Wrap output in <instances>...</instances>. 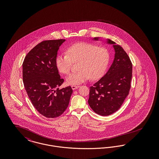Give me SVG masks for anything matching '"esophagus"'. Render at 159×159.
<instances>
[{
	"label": "esophagus",
	"instance_id": "obj_1",
	"mask_svg": "<svg viewBox=\"0 0 159 159\" xmlns=\"http://www.w3.org/2000/svg\"><path fill=\"white\" fill-rule=\"evenodd\" d=\"M78 88H79V86H75V85H72V86H71V88H72L73 90L77 89Z\"/></svg>",
	"mask_w": 159,
	"mask_h": 159
}]
</instances>
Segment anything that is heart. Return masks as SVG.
Wrapping results in <instances>:
<instances>
[{
  "instance_id": "1",
  "label": "heart",
  "mask_w": 159,
  "mask_h": 159,
  "mask_svg": "<svg viewBox=\"0 0 159 159\" xmlns=\"http://www.w3.org/2000/svg\"><path fill=\"white\" fill-rule=\"evenodd\" d=\"M110 61L108 51L94 44L80 42L70 46L66 55H59L56 58V66L63 74H68L73 62L77 63L79 71L70 75L66 79L68 84L77 85L89 78L97 80L103 75Z\"/></svg>"
}]
</instances>
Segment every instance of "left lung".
<instances>
[{
    "instance_id": "obj_1",
    "label": "left lung",
    "mask_w": 159,
    "mask_h": 159,
    "mask_svg": "<svg viewBox=\"0 0 159 159\" xmlns=\"http://www.w3.org/2000/svg\"><path fill=\"white\" fill-rule=\"evenodd\" d=\"M107 43L113 46V62L106 75L90 87L88 99L93 111L102 116H109L120 108L128 95L132 76V64L128 54L113 41L107 39Z\"/></svg>"
}]
</instances>
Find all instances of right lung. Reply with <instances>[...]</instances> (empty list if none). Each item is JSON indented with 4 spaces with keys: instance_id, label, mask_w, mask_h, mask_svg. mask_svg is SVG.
Listing matches in <instances>:
<instances>
[{
    "instance_id": "right-lung-1",
    "label": "right lung",
    "mask_w": 159,
    "mask_h": 159,
    "mask_svg": "<svg viewBox=\"0 0 159 159\" xmlns=\"http://www.w3.org/2000/svg\"><path fill=\"white\" fill-rule=\"evenodd\" d=\"M66 40H49L39 43L27 54L23 64L24 88L32 104L47 118L61 116L67 109L73 90L60 89L64 82L56 66L59 48Z\"/></svg>"
}]
</instances>
